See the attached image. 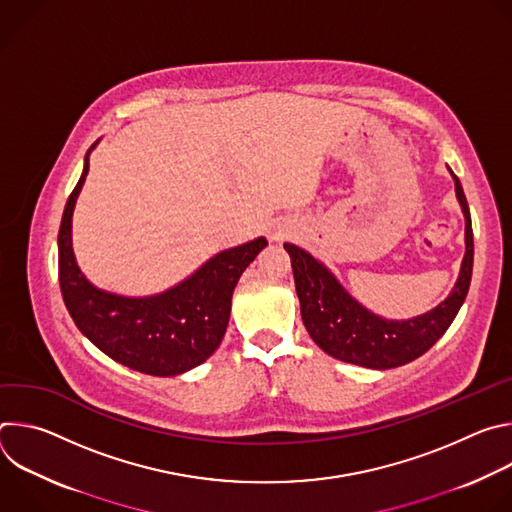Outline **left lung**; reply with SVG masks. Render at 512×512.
Segmentation results:
<instances>
[{
  "mask_svg": "<svg viewBox=\"0 0 512 512\" xmlns=\"http://www.w3.org/2000/svg\"><path fill=\"white\" fill-rule=\"evenodd\" d=\"M450 174L466 218V253L450 296L421 316L387 320L371 312L348 294L322 261L298 245H283L294 269L304 326L326 354L358 367L385 371L419 358L446 334L466 300L474 265L470 208L458 176L452 170Z\"/></svg>",
  "mask_w": 512,
  "mask_h": 512,
  "instance_id": "obj_1",
  "label": "left lung"
}]
</instances>
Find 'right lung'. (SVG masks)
Returning a JSON list of instances; mask_svg holds the SVG:
<instances>
[{"label": "right lung", "mask_w": 512, "mask_h": 512, "mask_svg": "<svg viewBox=\"0 0 512 512\" xmlns=\"http://www.w3.org/2000/svg\"><path fill=\"white\" fill-rule=\"evenodd\" d=\"M70 192L58 231V279L64 306L77 328L109 358L154 377H176L202 364L221 344L235 285L267 247L265 237L216 253L192 275L156 296H119L93 285L72 251V212L89 174Z\"/></svg>", "instance_id": "add662e5"}]
</instances>
